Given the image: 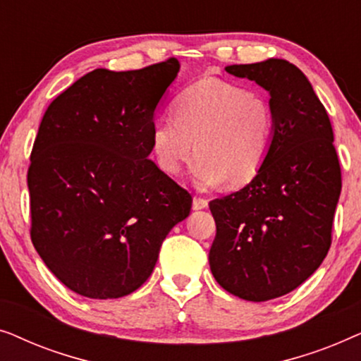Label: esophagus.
Here are the masks:
<instances>
[{
    "label": "esophagus",
    "instance_id": "34e87169",
    "mask_svg": "<svg viewBox=\"0 0 361 361\" xmlns=\"http://www.w3.org/2000/svg\"><path fill=\"white\" fill-rule=\"evenodd\" d=\"M195 210H202V209H207L209 207V200L207 199H202V197H194V204H192Z\"/></svg>",
    "mask_w": 361,
    "mask_h": 361
}]
</instances>
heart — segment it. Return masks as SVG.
<instances>
[{"label":"heart","instance_id":"b5f03b06","mask_svg":"<svg viewBox=\"0 0 361 361\" xmlns=\"http://www.w3.org/2000/svg\"><path fill=\"white\" fill-rule=\"evenodd\" d=\"M274 108L264 93L220 78H202L179 93L174 116L151 126V149L166 174H179L194 149L200 185L250 184L273 151Z\"/></svg>","mask_w":361,"mask_h":361}]
</instances>
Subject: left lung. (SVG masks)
<instances>
[{"label":"left lung","instance_id":"obj_1","mask_svg":"<svg viewBox=\"0 0 361 361\" xmlns=\"http://www.w3.org/2000/svg\"><path fill=\"white\" fill-rule=\"evenodd\" d=\"M225 71L269 92L276 131L259 174L210 202L216 235L209 261L225 290L263 302L294 290L322 264L342 172L327 110L294 63L269 59Z\"/></svg>","mask_w":361,"mask_h":361}]
</instances>
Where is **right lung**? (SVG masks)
I'll return each mask as SVG.
<instances>
[{"mask_svg":"<svg viewBox=\"0 0 361 361\" xmlns=\"http://www.w3.org/2000/svg\"><path fill=\"white\" fill-rule=\"evenodd\" d=\"M179 67L171 57L140 71L95 68L44 113L27 171L31 240L73 293L131 294L190 214L192 195L147 159L154 110Z\"/></svg>","mask_w":361,"mask_h":361,"instance_id":"add662e5","label":"right lung"}]
</instances>
